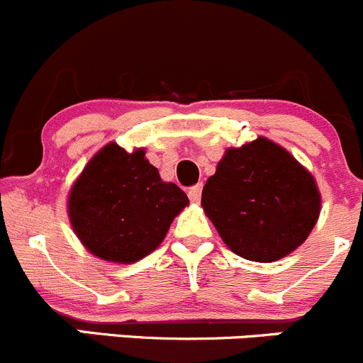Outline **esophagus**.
I'll return each mask as SVG.
<instances>
[{
    "mask_svg": "<svg viewBox=\"0 0 363 363\" xmlns=\"http://www.w3.org/2000/svg\"><path fill=\"white\" fill-rule=\"evenodd\" d=\"M201 190H203V185H201V183L190 186L189 197H190V201H192V203H196V204L199 203V201H201Z\"/></svg>",
    "mask_w": 363,
    "mask_h": 363,
    "instance_id": "1",
    "label": "esophagus"
}]
</instances>
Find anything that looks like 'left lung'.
I'll list each match as a JSON object with an SVG mask.
<instances>
[{
    "instance_id": "obj_1",
    "label": "left lung",
    "mask_w": 363,
    "mask_h": 363,
    "mask_svg": "<svg viewBox=\"0 0 363 363\" xmlns=\"http://www.w3.org/2000/svg\"><path fill=\"white\" fill-rule=\"evenodd\" d=\"M201 206L238 256L272 263L311 235L321 211L314 177L277 143L257 138L225 150Z\"/></svg>"
}]
</instances>
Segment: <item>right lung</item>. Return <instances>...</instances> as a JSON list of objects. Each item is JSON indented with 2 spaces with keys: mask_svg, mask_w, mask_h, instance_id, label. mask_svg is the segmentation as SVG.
I'll list each match as a JSON object with an SVG mask.
<instances>
[{
  "mask_svg": "<svg viewBox=\"0 0 363 363\" xmlns=\"http://www.w3.org/2000/svg\"><path fill=\"white\" fill-rule=\"evenodd\" d=\"M145 150L104 146L82 169L68 196V218L82 245L104 261L135 263L166 238L189 204L174 183L160 180Z\"/></svg>",
  "mask_w": 363,
  "mask_h": 363,
  "instance_id": "add662e5",
  "label": "right lung"
}]
</instances>
